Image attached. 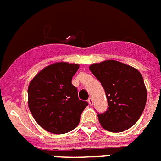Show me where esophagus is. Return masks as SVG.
Returning <instances> with one entry per match:
<instances>
[{"instance_id": "obj_1", "label": "esophagus", "mask_w": 161, "mask_h": 161, "mask_svg": "<svg viewBox=\"0 0 161 161\" xmlns=\"http://www.w3.org/2000/svg\"><path fill=\"white\" fill-rule=\"evenodd\" d=\"M88 102H89V103H90V105H92V104H93V99L91 98V97H90V98H89Z\"/></svg>"}]
</instances>
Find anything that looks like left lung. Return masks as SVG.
Returning a JSON list of instances; mask_svg holds the SVG:
<instances>
[{
    "label": "left lung",
    "instance_id": "obj_1",
    "mask_svg": "<svg viewBox=\"0 0 161 161\" xmlns=\"http://www.w3.org/2000/svg\"><path fill=\"white\" fill-rule=\"evenodd\" d=\"M101 83L108 100L107 111L98 114L102 127L121 132L135 124L146 106L147 92L142 74L134 67L108 60L90 66Z\"/></svg>",
    "mask_w": 161,
    "mask_h": 161
}]
</instances>
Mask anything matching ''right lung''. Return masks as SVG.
<instances>
[{
	"instance_id": "1",
	"label": "right lung",
	"mask_w": 161,
	"mask_h": 161,
	"mask_svg": "<svg viewBox=\"0 0 161 161\" xmlns=\"http://www.w3.org/2000/svg\"><path fill=\"white\" fill-rule=\"evenodd\" d=\"M78 64L57 62L45 67L28 88V104L38 125L54 134H63L77 127L88 103L80 100L71 84Z\"/></svg>"
}]
</instances>
